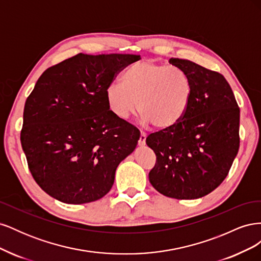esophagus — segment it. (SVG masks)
<instances>
[{
	"label": "esophagus",
	"mask_w": 261,
	"mask_h": 261,
	"mask_svg": "<svg viewBox=\"0 0 261 261\" xmlns=\"http://www.w3.org/2000/svg\"><path fill=\"white\" fill-rule=\"evenodd\" d=\"M146 134H144V133H141L140 134V136H139V140H138V145L139 146H144V145H146Z\"/></svg>",
	"instance_id": "1"
}]
</instances>
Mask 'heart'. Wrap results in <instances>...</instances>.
<instances>
[{"mask_svg": "<svg viewBox=\"0 0 261 261\" xmlns=\"http://www.w3.org/2000/svg\"><path fill=\"white\" fill-rule=\"evenodd\" d=\"M108 107L117 118L127 120L136 112L156 129L174 127L185 117L193 87L184 70L176 66L140 61L130 65L121 84L108 87Z\"/></svg>", "mask_w": 261, "mask_h": 261, "instance_id": "1", "label": "heart"}]
</instances>
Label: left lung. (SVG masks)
I'll return each instance as SVG.
<instances>
[{
	"instance_id": "1",
	"label": "left lung",
	"mask_w": 261,
	"mask_h": 261,
	"mask_svg": "<svg viewBox=\"0 0 261 261\" xmlns=\"http://www.w3.org/2000/svg\"><path fill=\"white\" fill-rule=\"evenodd\" d=\"M169 63L186 73L193 96L177 125L147 137L156 156L149 180L170 198L197 199L228 174L240 148V108L223 75L188 60Z\"/></svg>"
}]
</instances>
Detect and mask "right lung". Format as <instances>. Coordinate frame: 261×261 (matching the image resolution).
<instances>
[{"label": "right lung", "mask_w": 261, "mask_h": 261, "mask_svg": "<svg viewBox=\"0 0 261 261\" xmlns=\"http://www.w3.org/2000/svg\"><path fill=\"white\" fill-rule=\"evenodd\" d=\"M139 59L80 53L39 77L23 108L20 141L31 175L53 198L81 204L110 192L139 133L110 111L106 92Z\"/></svg>", "instance_id": "1"}]
</instances>
